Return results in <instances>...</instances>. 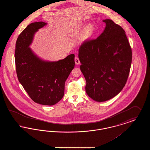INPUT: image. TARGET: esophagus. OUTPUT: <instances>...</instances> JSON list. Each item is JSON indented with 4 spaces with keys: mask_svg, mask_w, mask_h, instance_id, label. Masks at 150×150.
<instances>
[{
    "mask_svg": "<svg viewBox=\"0 0 150 150\" xmlns=\"http://www.w3.org/2000/svg\"><path fill=\"white\" fill-rule=\"evenodd\" d=\"M75 64H80V59H79L78 57H76L75 58Z\"/></svg>",
    "mask_w": 150,
    "mask_h": 150,
    "instance_id": "obj_1",
    "label": "esophagus"
}]
</instances>
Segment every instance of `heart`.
<instances>
[{
    "label": "heart",
    "mask_w": 150,
    "mask_h": 150,
    "mask_svg": "<svg viewBox=\"0 0 150 150\" xmlns=\"http://www.w3.org/2000/svg\"><path fill=\"white\" fill-rule=\"evenodd\" d=\"M94 30V26L93 25L89 24L88 25L85 29L84 32V36L86 38H89L90 36L92 35Z\"/></svg>",
    "instance_id": "b5f03b06"
}]
</instances>
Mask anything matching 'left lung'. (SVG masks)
Masks as SVG:
<instances>
[{
  "label": "left lung",
  "mask_w": 150,
  "mask_h": 150,
  "mask_svg": "<svg viewBox=\"0 0 150 150\" xmlns=\"http://www.w3.org/2000/svg\"><path fill=\"white\" fill-rule=\"evenodd\" d=\"M97 39L86 40L79 49L86 92L97 102L110 100L121 92L128 78L132 48L124 30L111 20Z\"/></svg>",
  "instance_id": "left-lung-1"
}]
</instances>
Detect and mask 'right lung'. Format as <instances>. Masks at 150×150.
<instances>
[{"label":"right lung","mask_w":150,"mask_h":150,"mask_svg":"<svg viewBox=\"0 0 150 150\" xmlns=\"http://www.w3.org/2000/svg\"><path fill=\"white\" fill-rule=\"evenodd\" d=\"M46 24L36 22L27 26L17 39L14 57L17 78L29 97L36 103L52 106L64 95V83L75 66V55L46 62L33 53L29 45L35 33Z\"/></svg>","instance_id":"obj_1"}]
</instances>
